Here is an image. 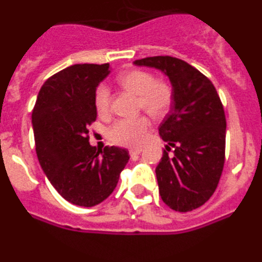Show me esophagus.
Segmentation results:
<instances>
[{
  "label": "esophagus",
  "instance_id": "1",
  "mask_svg": "<svg viewBox=\"0 0 262 262\" xmlns=\"http://www.w3.org/2000/svg\"><path fill=\"white\" fill-rule=\"evenodd\" d=\"M142 148H136V149H129V156L131 157H136L138 155L142 154Z\"/></svg>",
  "mask_w": 262,
  "mask_h": 262
}]
</instances>
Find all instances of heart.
Masks as SVG:
<instances>
[{"instance_id": "b5f03b06", "label": "heart", "mask_w": 262, "mask_h": 262, "mask_svg": "<svg viewBox=\"0 0 262 262\" xmlns=\"http://www.w3.org/2000/svg\"><path fill=\"white\" fill-rule=\"evenodd\" d=\"M118 82L138 96V107L151 117H163L172 105V90L169 85L164 81H156L148 72L138 69L124 72L118 77ZM94 105L99 114H106L110 108V90L105 84L96 89ZM148 131L149 120L145 117L119 119L108 128V138L115 144L138 147L144 142Z\"/></svg>"}]
</instances>
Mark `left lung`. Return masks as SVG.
<instances>
[{"mask_svg":"<svg viewBox=\"0 0 262 262\" xmlns=\"http://www.w3.org/2000/svg\"><path fill=\"white\" fill-rule=\"evenodd\" d=\"M168 76L172 106L159 127L165 145L156 177L161 200L186 212L207 202L222 176L226 149V117L211 81L186 61L170 56L135 60ZM173 154L168 155L170 148Z\"/></svg>","mask_w":262,"mask_h":262,"instance_id":"obj_1","label":"left lung"}]
</instances>
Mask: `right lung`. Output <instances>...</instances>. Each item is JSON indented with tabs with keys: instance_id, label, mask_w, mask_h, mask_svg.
I'll list each match as a JSON object with an SVG mask.
<instances>
[{
	"instance_id": "right-lung-1",
	"label": "right lung",
	"mask_w": 262,
	"mask_h": 262,
	"mask_svg": "<svg viewBox=\"0 0 262 262\" xmlns=\"http://www.w3.org/2000/svg\"><path fill=\"white\" fill-rule=\"evenodd\" d=\"M110 73L108 64H75L40 88L32 110L39 164L51 185L68 202L93 207L114 191L128 151L89 143V126L97 118L94 93Z\"/></svg>"
}]
</instances>
